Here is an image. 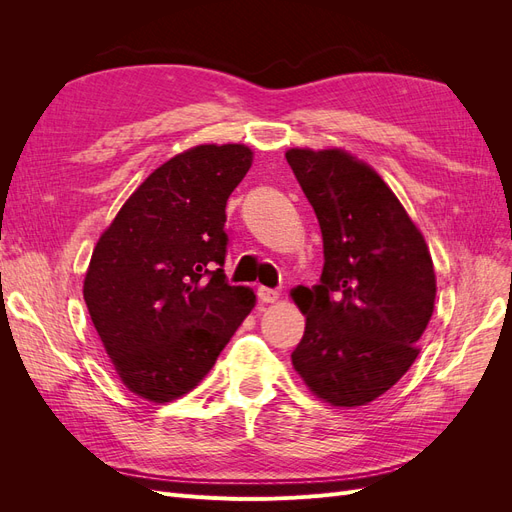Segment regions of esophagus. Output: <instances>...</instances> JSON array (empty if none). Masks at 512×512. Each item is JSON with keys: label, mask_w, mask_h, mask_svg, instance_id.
I'll return each mask as SVG.
<instances>
[{"label": "esophagus", "mask_w": 512, "mask_h": 512, "mask_svg": "<svg viewBox=\"0 0 512 512\" xmlns=\"http://www.w3.org/2000/svg\"><path fill=\"white\" fill-rule=\"evenodd\" d=\"M258 299L262 303H275L277 299H280V292L273 290V288H267V286H260L258 288Z\"/></svg>", "instance_id": "1"}]
</instances>
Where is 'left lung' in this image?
Returning <instances> with one entry per match:
<instances>
[{
    "mask_svg": "<svg viewBox=\"0 0 512 512\" xmlns=\"http://www.w3.org/2000/svg\"><path fill=\"white\" fill-rule=\"evenodd\" d=\"M286 160L322 232L320 282L294 290L307 316L292 365L331 406H365L406 374L436 301L421 232L374 170L339 149Z\"/></svg>",
    "mask_w": 512,
    "mask_h": 512,
    "instance_id": "8db88e82",
    "label": "left lung"
}]
</instances>
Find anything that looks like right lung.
<instances>
[{
    "instance_id": "1",
    "label": "right lung",
    "mask_w": 512,
    "mask_h": 512,
    "mask_svg": "<svg viewBox=\"0 0 512 512\" xmlns=\"http://www.w3.org/2000/svg\"><path fill=\"white\" fill-rule=\"evenodd\" d=\"M252 166L245 145H200L141 183L85 275L91 322L121 382L156 404L203 380L256 294L230 286L226 200Z\"/></svg>"
}]
</instances>
